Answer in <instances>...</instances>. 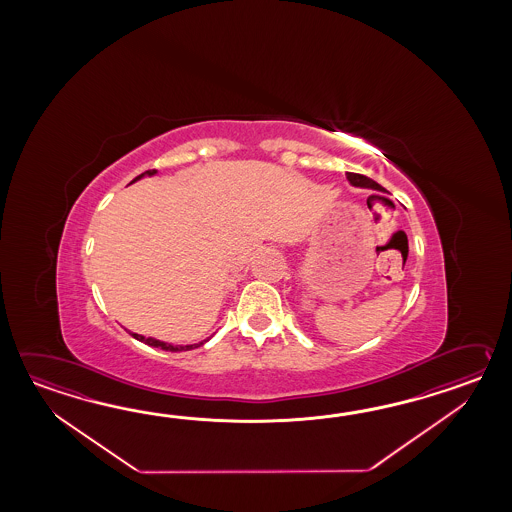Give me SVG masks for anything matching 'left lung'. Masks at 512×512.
Here are the masks:
<instances>
[{
  "label": "left lung",
  "mask_w": 512,
  "mask_h": 512,
  "mask_svg": "<svg viewBox=\"0 0 512 512\" xmlns=\"http://www.w3.org/2000/svg\"><path fill=\"white\" fill-rule=\"evenodd\" d=\"M348 181L353 186H362V188H373V190H379V192H386V190H384V188H382L379 183H375L373 179L366 177V175L353 174V172H348Z\"/></svg>",
  "instance_id": "8db88e82"
}]
</instances>
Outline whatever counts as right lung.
I'll return each mask as SVG.
<instances>
[{
    "label": "right lung",
    "mask_w": 512,
    "mask_h": 512,
    "mask_svg": "<svg viewBox=\"0 0 512 512\" xmlns=\"http://www.w3.org/2000/svg\"><path fill=\"white\" fill-rule=\"evenodd\" d=\"M155 174V170H148V172H144V174L139 175V177H135L133 181H137V179H141L142 175H153ZM131 181V183H133ZM131 337L137 338V340H141L144 344H148V346H153V348H161L164 351H188V349L199 348V346H203L207 340H203V342H199V344H190V346H174V344H168V342H161V340H157V338L152 337H142V335H137V333H131Z\"/></svg>",
    "instance_id": "1"
}]
</instances>
